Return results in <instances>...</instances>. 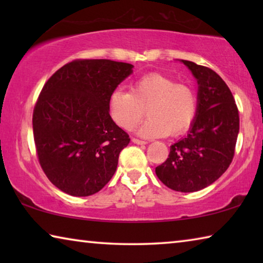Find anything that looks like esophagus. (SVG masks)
I'll return each mask as SVG.
<instances>
[{
  "label": "esophagus",
  "instance_id": "esophagus-1",
  "mask_svg": "<svg viewBox=\"0 0 263 263\" xmlns=\"http://www.w3.org/2000/svg\"><path fill=\"white\" fill-rule=\"evenodd\" d=\"M132 142H135V144H137V145H145L146 144V141L137 139V138H132Z\"/></svg>",
  "mask_w": 263,
  "mask_h": 263
}]
</instances>
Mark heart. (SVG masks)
<instances>
[{
  "label": "heart",
  "mask_w": 263,
  "mask_h": 263,
  "mask_svg": "<svg viewBox=\"0 0 263 263\" xmlns=\"http://www.w3.org/2000/svg\"><path fill=\"white\" fill-rule=\"evenodd\" d=\"M109 108L111 117L124 130H133L147 108L149 118L139 130L141 136H179L195 122L197 95L188 84L161 73H149L137 79L130 91L116 89L111 92Z\"/></svg>",
  "instance_id": "1"
}]
</instances>
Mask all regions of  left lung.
Listing matches in <instances>:
<instances>
[{"mask_svg":"<svg viewBox=\"0 0 263 263\" xmlns=\"http://www.w3.org/2000/svg\"><path fill=\"white\" fill-rule=\"evenodd\" d=\"M198 83L195 122L186 137L171 146L155 168L164 185L193 193L212 184L232 162L239 133V111L228 84L211 68L182 60Z\"/></svg>","mask_w":263,"mask_h":263,"instance_id":"obj_1","label":"left lung"}]
</instances>
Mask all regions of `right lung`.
<instances>
[{
  "label": "right lung",
  "mask_w": 263,
  "mask_h": 263,
  "mask_svg": "<svg viewBox=\"0 0 263 263\" xmlns=\"http://www.w3.org/2000/svg\"><path fill=\"white\" fill-rule=\"evenodd\" d=\"M132 67L77 59L44 84L32 116L35 152L47 179L64 193L92 195L114 176L130 138L111 118L109 99Z\"/></svg>",
  "instance_id": "1"
}]
</instances>
